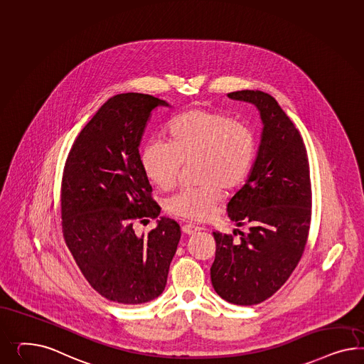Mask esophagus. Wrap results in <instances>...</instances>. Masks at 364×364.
<instances>
[{"label": "esophagus", "instance_id": "1", "mask_svg": "<svg viewBox=\"0 0 364 364\" xmlns=\"http://www.w3.org/2000/svg\"><path fill=\"white\" fill-rule=\"evenodd\" d=\"M181 230H183V233H186V235H195V233L201 230V228H200V226L193 225V224H186V225L181 228Z\"/></svg>", "mask_w": 364, "mask_h": 364}]
</instances>
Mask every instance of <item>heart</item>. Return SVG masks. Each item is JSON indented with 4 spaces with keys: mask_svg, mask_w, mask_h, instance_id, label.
<instances>
[{
    "mask_svg": "<svg viewBox=\"0 0 364 364\" xmlns=\"http://www.w3.org/2000/svg\"><path fill=\"white\" fill-rule=\"evenodd\" d=\"M169 143L149 140L140 160L148 178L161 191L175 187L183 164L196 161L200 186L169 197L166 210L172 216L201 221L215 213L223 191L240 187L256 156V136L244 122L230 115L193 108L177 115L168 127Z\"/></svg>",
    "mask_w": 364,
    "mask_h": 364,
    "instance_id": "heart-1",
    "label": "heart"
}]
</instances>
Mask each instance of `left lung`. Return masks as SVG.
Masks as SVG:
<instances>
[{"label":"left lung","mask_w":364,"mask_h":364,"mask_svg":"<svg viewBox=\"0 0 364 364\" xmlns=\"http://www.w3.org/2000/svg\"><path fill=\"white\" fill-rule=\"evenodd\" d=\"M228 97L255 105L264 128L250 175L226 209L237 226H249V233L240 232L235 240L213 232L210 279L226 302L252 306L281 289L305 252L311 220L310 168L304 139L272 95L242 90Z\"/></svg>","instance_id":"8db88e82"}]
</instances>
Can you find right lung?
<instances>
[{
    "instance_id": "add662e5",
    "label": "right lung",
    "mask_w": 364,
    "mask_h": 364,
    "mask_svg": "<svg viewBox=\"0 0 364 364\" xmlns=\"http://www.w3.org/2000/svg\"><path fill=\"white\" fill-rule=\"evenodd\" d=\"M166 100L119 94L79 132L60 186L62 233L90 286L108 301L140 305L157 298L180 241V225L160 217L148 235L136 224L160 215L139 146L149 115Z\"/></svg>"
}]
</instances>
